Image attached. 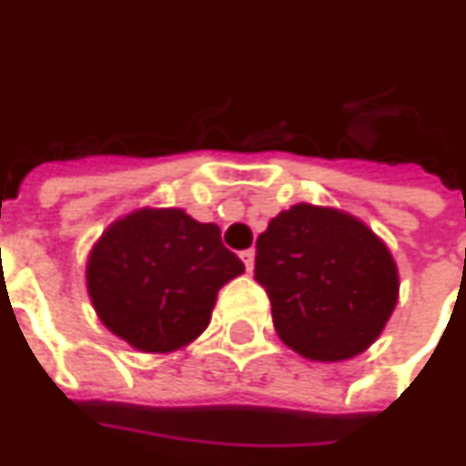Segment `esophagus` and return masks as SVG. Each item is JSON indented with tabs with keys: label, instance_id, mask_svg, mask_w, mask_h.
<instances>
[{
	"label": "esophagus",
	"instance_id": "esophagus-1",
	"mask_svg": "<svg viewBox=\"0 0 466 466\" xmlns=\"http://www.w3.org/2000/svg\"><path fill=\"white\" fill-rule=\"evenodd\" d=\"M244 266H247V271H254V248H247V251H241L239 254Z\"/></svg>",
	"mask_w": 466,
	"mask_h": 466
}]
</instances>
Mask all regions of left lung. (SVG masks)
I'll return each mask as SVG.
<instances>
[{
    "label": "left lung",
    "instance_id": "1",
    "mask_svg": "<svg viewBox=\"0 0 466 466\" xmlns=\"http://www.w3.org/2000/svg\"><path fill=\"white\" fill-rule=\"evenodd\" d=\"M254 279L268 293L280 339L312 361L361 354L399 300V268L386 244L357 218L305 202L258 237Z\"/></svg>",
    "mask_w": 466,
    "mask_h": 466
}]
</instances>
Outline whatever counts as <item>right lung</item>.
<instances>
[{
	"mask_svg": "<svg viewBox=\"0 0 466 466\" xmlns=\"http://www.w3.org/2000/svg\"><path fill=\"white\" fill-rule=\"evenodd\" d=\"M244 273L218 225L183 209H137L116 219L87 258V293L109 332L141 351H173L200 337L218 290Z\"/></svg>",
	"mask_w": 466,
	"mask_h": 466,
	"instance_id": "1",
	"label": "right lung"
}]
</instances>
